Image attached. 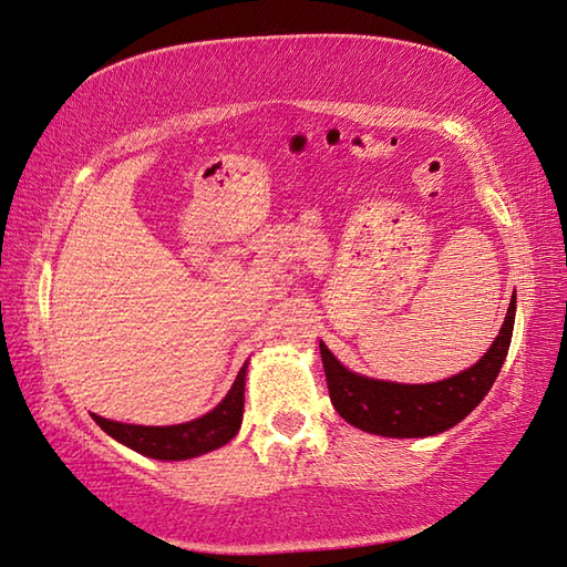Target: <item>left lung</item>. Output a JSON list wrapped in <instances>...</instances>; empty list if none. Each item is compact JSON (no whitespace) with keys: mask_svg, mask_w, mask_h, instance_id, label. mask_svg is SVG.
<instances>
[{"mask_svg":"<svg viewBox=\"0 0 567 567\" xmlns=\"http://www.w3.org/2000/svg\"><path fill=\"white\" fill-rule=\"evenodd\" d=\"M516 315V292L499 336L475 365L453 378L404 384L365 378L348 370L327 343L319 341L331 404L348 424L388 439H424L453 429L485 400L507 358Z\"/></svg>","mask_w":567,"mask_h":567,"instance_id":"8db88e82","label":"left lung"}]
</instances>
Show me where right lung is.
Wrapping results in <instances>:
<instances>
[{"mask_svg": "<svg viewBox=\"0 0 567 567\" xmlns=\"http://www.w3.org/2000/svg\"><path fill=\"white\" fill-rule=\"evenodd\" d=\"M246 370L248 363L238 370L231 390H228V394L212 412L199 419L185 421V424L138 426L122 424V421H112L97 414H92V419L114 441L124 443L126 449L141 455L155 457V461H187V457H197L221 449V445H226L238 433L240 421H244Z\"/></svg>", "mask_w": 567, "mask_h": 567, "instance_id": "add662e5", "label": "right lung"}]
</instances>
